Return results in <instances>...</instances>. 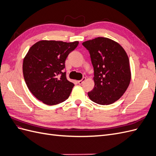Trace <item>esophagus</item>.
Segmentation results:
<instances>
[{
	"label": "esophagus",
	"mask_w": 156,
	"mask_h": 156,
	"mask_svg": "<svg viewBox=\"0 0 156 156\" xmlns=\"http://www.w3.org/2000/svg\"><path fill=\"white\" fill-rule=\"evenodd\" d=\"M85 80H86V78H85V77H83V79H82L81 80H80V81H78L77 83H78L79 84H82L84 81H85Z\"/></svg>",
	"instance_id": "esophagus-1"
}]
</instances>
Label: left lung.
Wrapping results in <instances>:
<instances>
[{"label":"left lung","instance_id":"8db88e82","mask_svg":"<svg viewBox=\"0 0 156 156\" xmlns=\"http://www.w3.org/2000/svg\"><path fill=\"white\" fill-rule=\"evenodd\" d=\"M83 45L89 52L94 68L95 85L88 95L98 104H111L119 100L129 84L128 56L120 44L107 37H98Z\"/></svg>","mask_w":156,"mask_h":156}]
</instances>
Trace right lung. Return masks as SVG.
Listing matches in <instances>:
<instances>
[{
  "label": "right lung",
  "mask_w": 156,
  "mask_h": 156,
  "mask_svg": "<svg viewBox=\"0 0 156 156\" xmlns=\"http://www.w3.org/2000/svg\"><path fill=\"white\" fill-rule=\"evenodd\" d=\"M79 41L41 40L33 45L23 60V76L37 100L53 105L66 100L74 84L66 77L65 61Z\"/></svg>",
  "instance_id": "obj_1"
}]
</instances>
